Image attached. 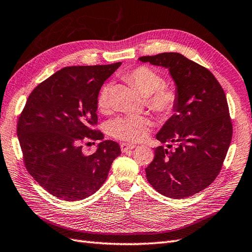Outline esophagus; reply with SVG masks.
<instances>
[{
  "label": "esophagus",
  "mask_w": 252,
  "mask_h": 252,
  "mask_svg": "<svg viewBox=\"0 0 252 252\" xmlns=\"http://www.w3.org/2000/svg\"><path fill=\"white\" fill-rule=\"evenodd\" d=\"M120 148H121L122 152H127V151L135 149L136 146L133 145V143H126V142H124V143H121V145H120Z\"/></svg>",
  "instance_id": "obj_1"
}]
</instances>
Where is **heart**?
Wrapping results in <instances>:
<instances>
[{"label":"heart","mask_w":252,"mask_h":252,"mask_svg":"<svg viewBox=\"0 0 252 252\" xmlns=\"http://www.w3.org/2000/svg\"><path fill=\"white\" fill-rule=\"evenodd\" d=\"M141 95L146 96V103L151 110L159 115L172 113L177 102L176 92L163 85L162 77L154 69L139 66L124 77ZM97 104L100 111L109 105V88L104 86L100 91ZM151 120L141 115L117 117L111 121L110 133L115 138L126 141H140L149 134Z\"/></svg>","instance_id":"b5f03b06"}]
</instances>
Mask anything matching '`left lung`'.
I'll list each match as a JSON object with an SVG mask.
<instances>
[{
  "label": "left lung",
  "mask_w": 252,
  "mask_h": 252,
  "mask_svg": "<svg viewBox=\"0 0 252 252\" xmlns=\"http://www.w3.org/2000/svg\"><path fill=\"white\" fill-rule=\"evenodd\" d=\"M138 60L168 68L177 94L174 114L156 134L167 148L154 150V159L146 168L147 179L164 196H191L217 178L231 142L224 90L209 69L182 54L162 53ZM171 143L178 145L174 150H168Z\"/></svg>",
  "instance_id": "left-lung-1"
}]
</instances>
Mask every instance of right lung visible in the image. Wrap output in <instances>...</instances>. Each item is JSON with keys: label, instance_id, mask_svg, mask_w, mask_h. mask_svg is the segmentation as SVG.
I'll list each match as a JSON object with an SVG mask.
<instances>
[{"label": "right lung", "instance_id": "right-lung-1", "mask_svg": "<svg viewBox=\"0 0 252 252\" xmlns=\"http://www.w3.org/2000/svg\"><path fill=\"white\" fill-rule=\"evenodd\" d=\"M121 65L68 66L41 82L28 97L18 121V138L30 174L52 195L67 202L94 194L121 153L103 140L85 156L81 142L103 139L97 125V99L103 82Z\"/></svg>", "mask_w": 252, "mask_h": 252}]
</instances>
